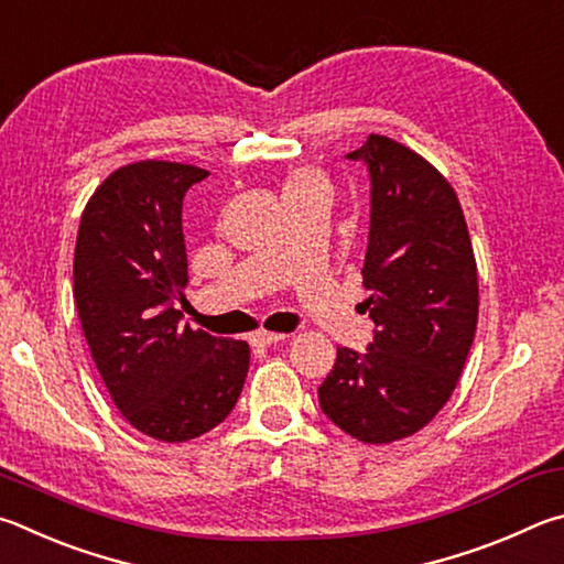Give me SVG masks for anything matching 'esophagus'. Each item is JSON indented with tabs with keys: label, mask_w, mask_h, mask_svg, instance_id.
Segmentation results:
<instances>
[{
	"label": "esophagus",
	"mask_w": 564,
	"mask_h": 564,
	"mask_svg": "<svg viewBox=\"0 0 564 564\" xmlns=\"http://www.w3.org/2000/svg\"><path fill=\"white\" fill-rule=\"evenodd\" d=\"M288 339V334L284 332H267V329H260L252 334V344H257V347H270V344H276V341H284Z\"/></svg>",
	"instance_id": "esophagus-1"
}]
</instances>
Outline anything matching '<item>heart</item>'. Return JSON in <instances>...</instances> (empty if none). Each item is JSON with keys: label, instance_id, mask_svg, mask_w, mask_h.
<instances>
[{"label": "heart", "instance_id": "1", "mask_svg": "<svg viewBox=\"0 0 564 564\" xmlns=\"http://www.w3.org/2000/svg\"><path fill=\"white\" fill-rule=\"evenodd\" d=\"M312 193L329 195L327 175L317 171V167H310V165L294 167V171L288 175V181H284V197L312 195Z\"/></svg>", "mask_w": 564, "mask_h": 564}]
</instances>
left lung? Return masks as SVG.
Listing matches in <instances>:
<instances>
[{"mask_svg": "<svg viewBox=\"0 0 564 564\" xmlns=\"http://www.w3.org/2000/svg\"><path fill=\"white\" fill-rule=\"evenodd\" d=\"M371 175L367 354L337 349L319 406L361 443L409 438L446 406L478 324V267L453 185L426 158L371 133L349 153Z\"/></svg>", "mask_w": 564, "mask_h": 564, "instance_id": "8db88e82", "label": "left lung"}]
</instances>
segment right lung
<instances>
[{
    "label": "right lung",
    "instance_id": "add662e5",
    "mask_svg": "<svg viewBox=\"0 0 564 564\" xmlns=\"http://www.w3.org/2000/svg\"><path fill=\"white\" fill-rule=\"evenodd\" d=\"M205 167L121 165L84 207L74 250V300L116 409L135 431L183 443L213 431L240 399L247 341L210 337L173 300L187 282L183 197Z\"/></svg>",
    "mask_w": 564,
    "mask_h": 564
}]
</instances>
